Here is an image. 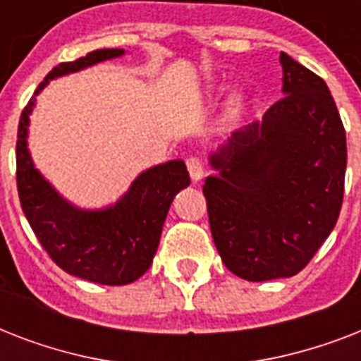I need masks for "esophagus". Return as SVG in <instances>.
Returning a JSON list of instances; mask_svg holds the SVG:
<instances>
[{
	"label": "esophagus",
	"mask_w": 361,
	"mask_h": 361,
	"mask_svg": "<svg viewBox=\"0 0 361 361\" xmlns=\"http://www.w3.org/2000/svg\"><path fill=\"white\" fill-rule=\"evenodd\" d=\"M187 170H189V176H191V180L197 183L204 178V166L200 163V159L197 157H189L187 159Z\"/></svg>",
	"instance_id": "obj_1"
}]
</instances>
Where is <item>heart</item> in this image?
Segmentation results:
<instances>
[{
  "instance_id": "obj_1",
  "label": "heart",
  "mask_w": 361,
  "mask_h": 361,
  "mask_svg": "<svg viewBox=\"0 0 361 361\" xmlns=\"http://www.w3.org/2000/svg\"><path fill=\"white\" fill-rule=\"evenodd\" d=\"M241 109H243V95L241 93H234L231 97V103H228V114L234 118V116L240 114Z\"/></svg>"
}]
</instances>
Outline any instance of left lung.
I'll return each instance as SVG.
<instances>
[{"instance_id":"8db88e82","label":"left lung","mask_w":361,"mask_h":361,"mask_svg":"<svg viewBox=\"0 0 361 361\" xmlns=\"http://www.w3.org/2000/svg\"><path fill=\"white\" fill-rule=\"evenodd\" d=\"M279 61L285 97L209 153L202 187L221 260L255 283L307 266L345 191L347 135L330 90L288 54Z\"/></svg>"}]
</instances>
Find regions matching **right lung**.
<instances>
[{
  "instance_id": "1",
  "label": "right lung",
  "mask_w": 361,
  "mask_h": 361,
  "mask_svg": "<svg viewBox=\"0 0 361 361\" xmlns=\"http://www.w3.org/2000/svg\"><path fill=\"white\" fill-rule=\"evenodd\" d=\"M123 54V48H103L76 61L54 67L22 110L16 140L20 204L37 240L63 271L97 285L112 286L129 285L152 266L170 204L191 183L185 163L174 159L155 164L136 176L114 204L101 209H86L59 195L37 170L27 147V135L35 97L50 80L106 59L121 58Z\"/></svg>"
}]
</instances>
